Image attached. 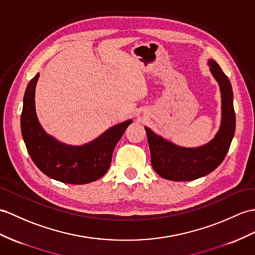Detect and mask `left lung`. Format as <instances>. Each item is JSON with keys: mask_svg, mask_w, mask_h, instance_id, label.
I'll return each mask as SVG.
<instances>
[{"mask_svg": "<svg viewBox=\"0 0 255 255\" xmlns=\"http://www.w3.org/2000/svg\"><path fill=\"white\" fill-rule=\"evenodd\" d=\"M209 66L222 93V124L220 131L209 144L198 148L178 147L145 128L151 165L165 179L192 181L207 175L223 162L231 147L236 128L232 84L216 61L210 59Z\"/></svg>", "mask_w": 255, "mask_h": 255, "instance_id": "8db88e82", "label": "left lung"}]
</instances>
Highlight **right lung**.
I'll return each instance as SVG.
<instances>
[{"label": "right lung", "instance_id": "1", "mask_svg": "<svg viewBox=\"0 0 255 255\" xmlns=\"http://www.w3.org/2000/svg\"><path fill=\"white\" fill-rule=\"evenodd\" d=\"M39 73L30 80L23 96L21 134L34 164L48 177L67 184H88L106 174L114 149L131 120L118 124L92 142L73 147L61 144L41 128L35 114L34 91Z\"/></svg>", "mask_w": 255, "mask_h": 255}]
</instances>
